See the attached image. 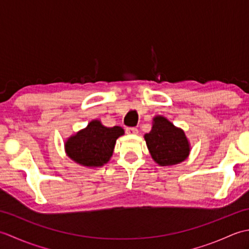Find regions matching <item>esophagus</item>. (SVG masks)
<instances>
[{
  "label": "esophagus",
  "instance_id": "1",
  "mask_svg": "<svg viewBox=\"0 0 249 249\" xmlns=\"http://www.w3.org/2000/svg\"><path fill=\"white\" fill-rule=\"evenodd\" d=\"M126 133H127L128 135H137L138 134V129L135 127H128V128H126Z\"/></svg>",
  "mask_w": 249,
  "mask_h": 249
}]
</instances>
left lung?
<instances>
[{"label":"left lung","instance_id":"obj_1","mask_svg":"<svg viewBox=\"0 0 249 249\" xmlns=\"http://www.w3.org/2000/svg\"><path fill=\"white\" fill-rule=\"evenodd\" d=\"M144 139L152 158L160 166L178 165L189 155L190 144L183 129L161 115L153 119L152 129Z\"/></svg>","mask_w":249,"mask_h":249}]
</instances>
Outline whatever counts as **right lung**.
<instances>
[{"instance_id":"add662e5","label":"right lung","mask_w":249,"mask_h":249,"mask_svg":"<svg viewBox=\"0 0 249 249\" xmlns=\"http://www.w3.org/2000/svg\"><path fill=\"white\" fill-rule=\"evenodd\" d=\"M124 135L120 126L106 127L100 121L93 120L86 128L79 130L65 142V152L79 165L95 168L107 163L112 156L116 139Z\"/></svg>"}]
</instances>
